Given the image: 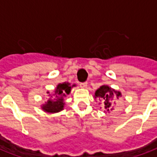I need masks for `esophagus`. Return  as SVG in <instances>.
<instances>
[{
  "instance_id": "esophagus-1",
  "label": "esophagus",
  "mask_w": 157,
  "mask_h": 157,
  "mask_svg": "<svg viewBox=\"0 0 157 157\" xmlns=\"http://www.w3.org/2000/svg\"><path fill=\"white\" fill-rule=\"evenodd\" d=\"M80 86H81V87H82V88H86V87H87V82H83V83H81Z\"/></svg>"
}]
</instances>
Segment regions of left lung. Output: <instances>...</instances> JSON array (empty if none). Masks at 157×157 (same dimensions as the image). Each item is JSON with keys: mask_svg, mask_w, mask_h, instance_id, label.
I'll return each mask as SVG.
<instances>
[{"mask_svg": "<svg viewBox=\"0 0 157 157\" xmlns=\"http://www.w3.org/2000/svg\"><path fill=\"white\" fill-rule=\"evenodd\" d=\"M121 92L112 88L108 85H102L95 92L94 98L100 100L99 104H102L104 109L110 112L113 110L115 106V98L119 99L121 97Z\"/></svg>", "mask_w": 157, "mask_h": 157, "instance_id": "obj_1", "label": "left lung"}]
</instances>
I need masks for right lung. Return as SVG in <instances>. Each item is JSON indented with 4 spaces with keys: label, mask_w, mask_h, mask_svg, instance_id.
Instances as JSON below:
<instances>
[{
    "label": "right lung",
    "mask_w": 157,
    "mask_h": 157,
    "mask_svg": "<svg viewBox=\"0 0 157 157\" xmlns=\"http://www.w3.org/2000/svg\"><path fill=\"white\" fill-rule=\"evenodd\" d=\"M73 86H75V84L71 86L69 82L59 83L53 91V93H50L48 91L47 92L49 98L45 103L42 104L41 109L48 113H55L62 111L65 104V98L71 93Z\"/></svg>",
    "instance_id": "right-lung-1"
}]
</instances>
